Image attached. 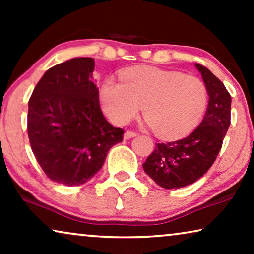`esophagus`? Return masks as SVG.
<instances>
[{
  "mask_svg": "<svg viewBox=\"0 0 254 254\" xmlns=\"http://www.w3.org/2000/svg\"><path fill=\"white\" fill-rule=\"evenodd\" d=\"M134 136H136V133L133 130H127V131H125V134H124L125 140H129V138L134 137Z\"/></svg>",
  "mask_w": 254,
  "mask_h": 254,
  "instance_id": "obj_1",
  "label": "esophagus"
}]
</instances>
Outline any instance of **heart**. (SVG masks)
I'll list each match as a JSON object with an SVG mask.
<instances>
[{
  "instance_id": "1",
  "label": "heart",
  "mask_w": 254,
  "mask_h": 254,
  "mask_svg": "<svg viewBox=\"0 0 254 254\" xmlns=\"http://www.w3.org/2000/svg\"><path fill=\"white\" fill-rule=\"evenodd\" d=\"M100 95L114 123H127L142 107L145 121L162 137H179L192 130L208 102L202 79L154 67L127 69L121 72L120 84L106 79Z\"/></svg>"
}]
</instances>
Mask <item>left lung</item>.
Here are the masks:
<instances>
[{
  "instance_id": "8db88e82",
  "label": "left lung",
  "mask_w": 254,
  "mask_h": 254,
  "mask_svg": "<svg viewBox=\"0 0 254 254\" xmlns=\"http://www.w3.org/2000/svg\"><path fill=\"white\" fill-rule=\"evenodd\" d=\"M207 86L209 102L203 120L189 136L156 144L143 170L166 190L195 183L216 159L230 126L231 96L223 83L203 65L195 64Z\"/></svg>"
}]
</instances>
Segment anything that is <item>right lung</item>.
Returning a JSON list of instances; mask_svg holds the SVG:
<instances>
[{
  "label": "right lung",
  "instance_id": "right-lung-1",
  "mask_svg": "<svg viewBox=\"0 0 254 254\" xmlns=\"http://www.w3.org/2000/svg\"><path fill=\"white\" fill-rule=\"evenodd\" d=\"M95 60L74 58L48 69L29 100L27 134L48 178L82 185L102 169L106 155L123 141L124 129L103 116L93 82Z\"/></svg>",
  "mask_w": 254,
  "mask_h": 254
}]
</instances>
